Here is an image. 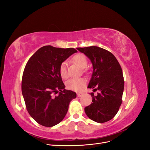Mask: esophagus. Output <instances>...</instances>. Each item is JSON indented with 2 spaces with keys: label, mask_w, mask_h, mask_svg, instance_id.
I'll list each match as a JSON object with an SVG mask.
<instances>
[{
  "label": "esophagus",
  "mask_w": 150,
  "mask_h": 150,
  "mask_svg": "<svg viewBox=\"0 0 150 150\" xmlns=\"http://www.w3.org/2000/svg\"><path fill=\"white\" fill-rule=\"evenodd\" d=\"M83 93H77V95H78V97H81V96H83Z\"/></svg>",
  "instance_id": "esophagus-1"
}]
</instances>
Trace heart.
<instances>
[{"label":"heart","mask_w":150,"mask_h":150,"mask_svg":"<svg viewBox=\"0 0 150 150\" xmlns=\"http://www.w3.org/2000/svg\"><path fill=\"white\" fill-rule=\"evenodd\" d=\"M72 60L80 67L83 68V70H85V67L88 64V59L84 54L81 53L77 54L72 57ZM59 72L62 78L65 79L67 78V63L66 62H62L60 64ZM84 85L85 80L83 78H71L67 81L66 83V88L73 91H79L82 89Z\"/></svg>","instance_id":"heart-1"}]
</instances>
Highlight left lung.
Here are the masks:
<instances>
[{
    "label": "left lung",
    "instance_id": "left-lung-1",
    "mask_svg": "<svg viewBox=\"0 0 150 150\" xmlns=\"http://www.w3.org/2000/svg\"><path fill=\"white\" fill-rule=\"evenodd\" d=\"M91 60L93 71L88 88L99 91L97 95L91 93L93 100L84 108L91 120L103 123L115 116L122 103L124 78L120 63L107 50L97 46L78 47Z\"/></svg>",
    "mask_w": 150,
    "mask_h": 150
}]
</instances>
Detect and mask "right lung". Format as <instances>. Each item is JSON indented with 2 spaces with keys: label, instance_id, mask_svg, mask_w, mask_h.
Segmentation results:
<instances>
[{
  "label": "right lung",
  "instance_id": "right-lung-1",
  "mask_svg": "<svg viewBox=\"0 0 150 150\" xmlns=\"http://www.w3.org/2000/svg\"><path fill=\"white\" fill-rule=\"evenodd\" d=\"M77 52L74 48L46 46L38 49L27 62L22 93L29 114L39 125L52 127L59 123L70 102L76 98L75 92L65 89L59 69L62 62Z\"/></svg>",
  "mask_w": 150,
  "mask_h": 150
}]
</instances>
